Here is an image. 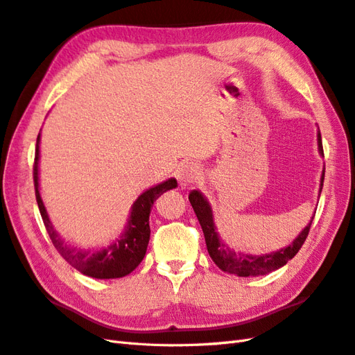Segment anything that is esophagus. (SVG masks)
<instances>
[{
  "label": "esophagus",
  "instance_id": "obj_1",
  "mask_svg": "<svg viewBox=\"0 0 355 355\" xmlns=\"http://www.w3.org/2000/svg\"><path fill=\"white\" fill-rule=\"evenodd\" d=\"M201 175V169L193 162H186L177 171V178L181 187H187L196 183V180Z\"/></svg>",
  "mask_w": 355,
  "mask_h": 355
}]
</instances>
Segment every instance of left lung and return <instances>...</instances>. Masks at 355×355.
I'll list each match as a JSON object with an SVG mask.
<instances>
[{
	"instance_id": "1",
	"label": "left lung",
	"mask_w": 355,
	"mask_h": 355,
	"mask_svg": "<svg viewBox=\"0 0 355 355\" xmlns=\"http://www.w3.org/2000/svg\"><path fill=\"white\" fill-rule=\"evenodd\" d=\"M318 151H320L321 156L324 157V150H322V141H321V132L318 130ZM324 172L325 168L322 169V175H321V184H320V195L322 190L324 184ZM189 201L193 207V211L198 217L199 225H201L205 243H207V250L208 255L211 257L214 261V264L219 267L222 271L230 272V275H235L240 277H249V276H264L268 275V272L275 271L280 267H284L289 259H293L297 252L302 249L303 243L306 241V237L309 234V230H311V225L315 214L312 216L311 222L306 225V228L300 232L294 241L289 244V246L271 252V253H262V255H250V253H244V252H235L231 249L228 244H225L220 239L219 232H217V228L214 225V216L210 202L207 201V198L199 192V190H192L189 193Z\"/></svg>"
}]
</instances>
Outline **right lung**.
Here are the masks:
<instances>
[{"mask_svg":"<svg viewBox=\"0 0 355 355\" xmlns=\"http://www.w3.org/2000/svg\"><path fill=\"white\" fill-rule=\"evenodd\" d=\"M39 159H40V133L35 144L34 159V187L35 199L42 214V219L53 246L60 252L69 264L83 272L85 276L94 279H118L124 277L141 264L147 252L150 241V213L156 199L171 189L177 187V180L169 178L163 183L153 186L142 192L130 208V216L125 228L120 237L115 239L109 246L97 250H80L75 246L64 243L60 234L53 230L49 214L44 207L40 189H39Z\"/></svg>","mask_w":355,"mask_h":355,"instance_id":"add662e5","label":"right lung"}]
</instances>
